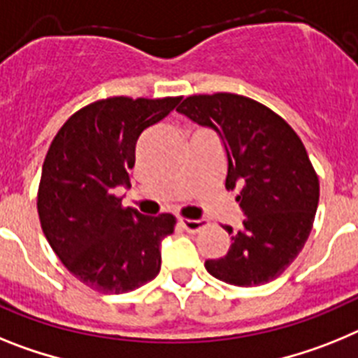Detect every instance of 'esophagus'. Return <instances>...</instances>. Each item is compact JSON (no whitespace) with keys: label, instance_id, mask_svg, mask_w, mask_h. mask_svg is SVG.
<instances>
[{"label":"esophagus","instance_id":"obj_1","mask_svg":"<svg viewBox=\"0 0 358 358\" xmlns=\"http://www.w3.org/2000/svg\"><path fill=\"white\" fill-rule=\"evenodd\" d=\"M180 225H182L187 232H198L201 231L207 223H205L203 220H187V217H182V220H180Z\"/></svg>","mask_w":358,"mask_h":358}]
</instances>
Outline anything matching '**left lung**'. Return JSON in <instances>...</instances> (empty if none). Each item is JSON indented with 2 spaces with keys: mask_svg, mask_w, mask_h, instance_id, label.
Wrapping results in <instances>:
<instances>
[{
  "mask_svg": "<svg viewBox=\"0 0 358 358\" xmlns=\"http://www.w3.org/2000/svg\"><path fill=\"white\" fill-rule=\"evenodd\" d=\"M220 135L227 155L225 187L239 189L245 220L231 248L207 259L210 275L234 287L279 278L303 250L319 203V178L297 133L278 113L236 93L192 95L176 108Z\"/></svg>",
  "mask_w": 358,
  "mask_h": 358,
  "instance_id": "8db88e82",
  "label": "left lung"
}]
</instances>
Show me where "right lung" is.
Segmentation results:
<instances>
[{"instance_id": "obj_1", "label": "right lung", "mask_w": 358, "mask_h": 358, "mask_svg": "<svg viewBox=\"0 0 358 358\" xmlns=\"http://www.w3.org/2000/svg\"><path fill=\"white\" fill-rule=\"evenodd\" d=\"M182 97H110L73 113L50 144L37 213L63 265L86 287L126 294L160 272V245L175 216H144L115 196L129 185L138 136L166 119Z\"/></svg>"}]
</instances>
